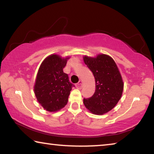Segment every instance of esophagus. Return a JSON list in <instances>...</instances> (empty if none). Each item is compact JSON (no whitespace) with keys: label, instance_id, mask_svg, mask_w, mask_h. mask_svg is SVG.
I'll list each match as a JSON object with an SVG mask.
<instances>
[{"label":"esophagus","instance_id":"1","mask_svg":"<svg viewBox=\"0 0 154 154\" xmlns=\"http://www.w3.org/2000/svg\"><path fill=\"white\" fill-rule=\"evenodd\" d=\"M82 81H79V82H78L77 84H76V88H78V89H82Z\"/></svg>","mask_w":154,"mask_h":154}]
</instances>
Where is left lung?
<instances>
[{
	"mask_svg": "<svg viewBox=\"0 0 154 154\" xmlns=\"http://www.w3.org/2000/svg\"><path fill=\"white\" fill-rule=\"evenodd\" d=\"M95 78L96 90L92 96L83 98L85 107L92 113L103 115L111 111L121 98L124 83L116 62L110 56L100 54L96 58L83 57Z\"/></svg>",
	"mask_w": 154,
	"mask_h": 154,
	"instance_id": "obj_1",
	"label": "left lung"
}]
</instances>
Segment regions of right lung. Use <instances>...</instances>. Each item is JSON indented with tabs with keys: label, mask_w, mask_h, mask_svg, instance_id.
<instances>
[{
	"label": "right lung",
	"mask_w": 154,
	"mask_h": 154,
	"mask_svg": "<svg viewBox=\"0 0 154 154\" xmlns=\"http://www.w3.org/2000/svg\"><path fill=\"white\" fill-rule=\"evenodd\" d=\"M67 59L53 54L44 60L38 69L34 90L38 102L48 111L63 108L75 86L63 72Z\"/></svg>",
	"instance_id": "1"
}]
</instances>
